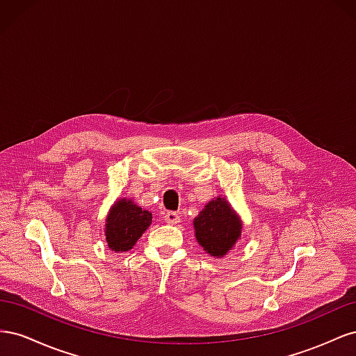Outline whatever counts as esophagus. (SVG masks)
<instances>
[{
	"mask_svg": "<svg viewBox=\"0 0 356 356\" xmlns=\"http://www.w3.org/2000/svg\"><path fill=\"white\" fill-rule=\"evenodd\" d=\"M163 218H165V221L168 224H178L179 222V215L177 212H174V211H168L163 215Z\"/></svg>",
	"mask_w": 356,
	"mask_h": 356,
	"instance_id": "esophagus-1",
	"label": "esophagus"
}]
</instances>
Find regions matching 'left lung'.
<instances>
[{"label":"left lung","mask_w":356,"mask_h":356,"mask_svg":"<svg viewBox=\"0 0 356 356\" xmlns=\"http://www.w3.org/2000/svg\"><path fill=\"white\" fill-rule=\"evenodd\" d=\"M199 245L211 257L221 258L239 241L242 221L224 197L211 200L193 221Z\"/></svg>","instance_id":"1"}]
</instances>
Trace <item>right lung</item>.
<instances>
[{
  "mask_svg": "<svg viewBox=\"0 0 356 356\" xmlns=\"http://www.w3.org/2000/svg\"><path fill=\"white\" fill-rule=\"evenodd\" d=\"M152 212L129 199H118L110 209L105 224V239L108 248L115 252L132 250L136 241L152 224Z\"/></svg>",
  "mask_w": 356,
  "mask_h": 356,
  "instance_id": "add662e5",
  "label": "right lung"
}]
</instances>
